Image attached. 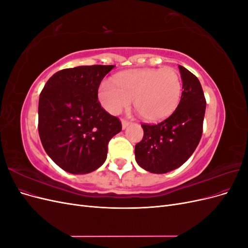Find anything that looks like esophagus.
I'll return each instance as SVG.
<instances>
[{
  "mask_svg": "<svg viewBox=\"0 0 248 248\" xmlns=\"http://www.w3.org/2000/svg\"><path fill=\"white\" fill-rule=\"evenodd\" d=\"M129 124L130 123L128 121H126V120H122V129H126Z\"/></svg>",
  "mask_w": 248,
  "mask_h": 248,
  "instance_id": "obj_1",
  "label": "esophagus"
}]
</instances>
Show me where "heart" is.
Instances as JSON below:
<instances>
[{"label":"heart","instance_id":"b5f03b06","mask_svg":"<svg viewBox=\"0 0 248 248\" xmlns=\"http://www.w3.org/2000/svg\"><path fill=\"white\" fill-rule=\"evenodd\" d=\"M115 84L103 81L98 99L109 114L118 115L133 106L148 122H160L169 118L179 106L182 80L172 68H145L125 71L114 78Z\"/></svg>","mask_w":248,"mask_h":248}]
</instances>
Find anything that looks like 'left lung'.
Instances as JSON below:
<instances>
[{"mask_svg": "<svg viewBox=\"0 0 248 248\" xmlns=\"http://www.w3.org/2000/svg\"><path fill=\"white\" fill-rule=\"evenodd\" d=\"M182 96L179 106L164 121L142 124L144 138L136 145L139 166L153 174H166L181 167L198 147L202 133L206 99L198 78L179 66Z\"/></svg>", "mask_w": 248, "mask_h": 248, "instance_id": "obj_1", "label": "left lung"}]
</instances>
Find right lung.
I'll return each mask as SVG.
<instances>
[{"instance_id":"obj_1","label":"right lung","mask_w":248,"mask_h":248,"mask_svg":"<svg viewBox=\"0 0 248 248\" xmlns=\"http://www.w3.org/2000/svg\"><path fill=\"white\" fill-rule=\"evenodd\" d=\"M114 67L78 66L58 71L39 96L42 146L52 161L70 174L84 175L100 168L108 141L122 130L119 119L98 101L100 82Z\"/></svg>"}]
</instances>
